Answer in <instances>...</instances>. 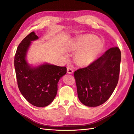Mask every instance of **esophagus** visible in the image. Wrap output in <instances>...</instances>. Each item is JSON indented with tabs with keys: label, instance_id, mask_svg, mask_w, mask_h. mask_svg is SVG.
Masks as SVG:
<instances>
[{
	"label": "esophagus",
	"instance_id": "obj_1",
	"mask_svg": "<svg viewBox=\"0 0 134 134\" xmlns=\"http://www.w3.org/2000/svg\"><path fill=\"white\" fill-rule=\"evenodd\" d=\"M67 73L69 74H72L74 72L73 69H72V68H70V67H67Z\"/></svg>",
	"mask_w": 134,
	"mask_h": 134
}]
</instances>
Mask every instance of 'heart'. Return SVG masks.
Segmentation results:
<instances>
[{
  "label": "heart",
  "instance_id": "1",
  "mask_svg": "<svg viewBox=\"0 0 134 134\" xmlns=\"http://www.w3.org/2000/svg\"><path fill=\"white\" fill-rule=\"evenodd\" d=\"M104 47L100 38L88 34L74 40L67 47V50L77 52L75 57L76 63L81 66H87L94 62Z\"/></svg>",
  "mask_w": 134,
  "mask_h": 134
}]
</instances>
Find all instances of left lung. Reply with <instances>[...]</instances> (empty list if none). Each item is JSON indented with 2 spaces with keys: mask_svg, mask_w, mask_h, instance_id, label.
<instances>
[{
  "mask_svg": "<svg viewBox=\"0 0 134 134\" xmlns=\"http://www.w3.org/2000/svg\"><path fill=\"white\" fill-rule=\"evenodd\" d=\"M121 60L118 47H111L93 63L74 72L78 98L85 106L104 104L118 84Z\"/></svg>",
  "mask_w": 134,
  "mask_h": 134,
  "instance_id": "left-lung-1",
  "label": "left lung"
}]
</instances>
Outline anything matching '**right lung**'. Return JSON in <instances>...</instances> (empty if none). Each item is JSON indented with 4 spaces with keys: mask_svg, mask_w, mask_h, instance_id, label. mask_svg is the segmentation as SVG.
<instances>
[{
    "mask_svg": "<svg viewBox=\"0 0 134 134\" xmlns=\"http://www.w3.org/2000/svg\"><path fill=\"white\" fill-rule=\"evenodd\" d=\"M38 39L34 32L23 39L17 49L14 65L19 90L30 104L37 107L50 104L55 97L58 83L67 73L66 67L44 63L33 67L26 60L32 41Z\"/></svg>",
    "mask_w": 134,
    "mask_h": 134,
    "instance_id": "obj_1",
    "label": "right lung"
}]
</instances>
